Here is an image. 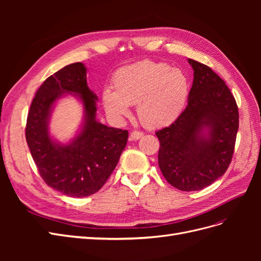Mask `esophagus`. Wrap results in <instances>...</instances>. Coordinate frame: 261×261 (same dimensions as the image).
Segmentation results:
<instances>
[{"mask_svg":"<svg viewBox=\"0 0 261 261\" xmlns=\"http://www.w3.org/2000/svg\"><path fill=\"white\" fill-rule=\"evenodd\" d=\"M143 136H144V134L141 133V132L134 130V132H132V133H130L129 139H130V140H138V139H140V138L143 137Z\"/></svg>","mask_w":261,"mask_h":261,"instance_id":"34e87169","label":"esophagus"}]
</instances>
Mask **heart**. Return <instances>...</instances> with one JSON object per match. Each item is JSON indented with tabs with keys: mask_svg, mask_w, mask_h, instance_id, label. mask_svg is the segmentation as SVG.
<instances>
[{
	"mask_svg": "<svg viewBox=\"0 0 261 261\" xmlns=\"http://www.w3.org/2000/svg\"><path fill=\"white\" fill-rule=\"evenodd\" d=\"M113 89L102 92L106 112L116 121L130 113L129 105L137 103L139 120L150 128H159L175 122L187 103L188 76L167 63L140 61L117 69Z\"/></svg>",
	"mask_w": 261,
	"mask_h": 261,
	"instance_id": "heart-1",
	"label": "heart"
}]
</instances>
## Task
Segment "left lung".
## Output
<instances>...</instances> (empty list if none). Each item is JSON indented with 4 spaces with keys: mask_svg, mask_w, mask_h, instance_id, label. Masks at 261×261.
Here are the masks:
<instances>
[{
    "mask_svg": "<svg viewBox=\"0 0 261 261\" xmlns=\"http://www.w3.org/2000/svg\"><path fill=\"white\" fill-rule=\"evenodd\" d=\"M194 82L187 107L169 127L155 133L158 162L163 176L179 191L195 192L222 176L231 163L239 109L223 80L201 63L188 59Z\"/></svg>",
    "mask_w": 261,
    "mask_h": 261,
    "instance_id": "obj_1",
    "label": "left lung"
}]
</instances>
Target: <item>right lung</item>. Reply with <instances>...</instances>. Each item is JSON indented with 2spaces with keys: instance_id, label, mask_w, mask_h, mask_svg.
Listing matches in <instances>:
<instances>
[{
  "instance_id": "add662e5",
  "label": "right lung",
  "mask_w": 261,
  "mask_h": 261,
  "mask_svg": "<svg viewBox=\"0 0 261 261\" xmlns=\"http://www.w3.org/2000/svg\"><path fill=\"white\" fill-rule=\"evenodd\" d=\"M72 94L84 108L77 135L62 144L49 135L48 123L56 101ZM98 97L87 85V68L73 63L46 78L31 102L26 140L38 171L48 186L69 197H87L106 184L124 148L128 132L97 121Z\"/></svg>"
}]
</instances>
